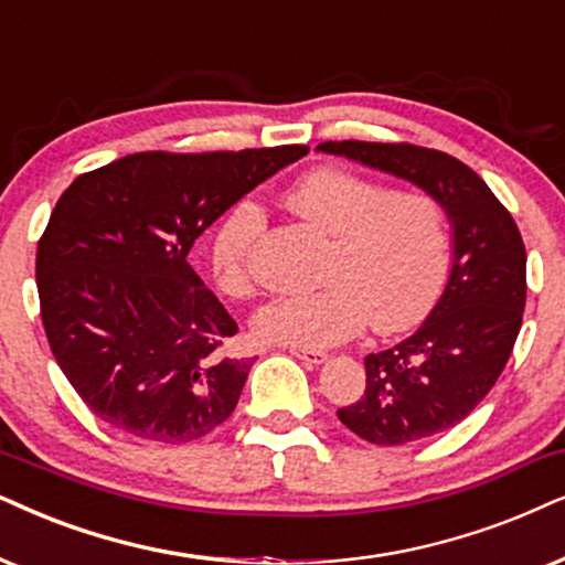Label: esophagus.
I'll list each match as a JSON object with an SVG mask.
<instances>
[{
	"label": "esophagus",
	"mask_w": 565,
	"mask_h": 565,
	"mask_svg": "<svg viewBox=\"0 0 565 565\" xmlns=\"http://www.w3.org/2000/svg\"><path fill=\"white\" fill-rule=\"evenodd\" d=\"M291 354H295L297 360H302L305 365H310V367L323 365V362L328 360L326 352H316V349H291Z\"/></svg>",
	"instance_id": "obj_1"
}]
</instances>
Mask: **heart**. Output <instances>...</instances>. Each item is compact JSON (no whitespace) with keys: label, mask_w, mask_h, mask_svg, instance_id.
Here are the masks:
<instances>
[{"label":"heart","mask_w":565,"mask_h":565,"mask_svg":"<svg viewBox=\"0 0 565 565\" xmlns=\"http://www.w3.org/2000/svg\"><path fill=\"white\" fill-rule=\"evenodd\" d=\"M284 205L326 234L323 287L260 307L253 331L266 344L320 349L360 333H398L430 310L451 255L446 209L425 190H391L356 171L323 167L284 192ZM266 213L242 200L221 218L211 242L218 287L234 299L258 289L253 253Z\"/></svg>","instance_id":"heart-1"}]
</instances>
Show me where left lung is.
I'll return each instance as SVG.
<instances>
[{
    "instance_id": "8db88e82",
    "label": "left lung",
    "mask_w": 565,
    "mask_h": 565,
    "mask_svg": "<svg viewBox=\"0 0 565 565\" xmlns=\"http://www.w3.org/2000/svg\"><path fill=\"white\" fill-rule=\"evenodd\" d=\"M318 151L381 169L440 200L454 263L430 316L402 344L367 354V388L339 419L375 446H404L459 425L501 377L526 302L516 221L482 177L454 156L412 142H320Z\"/></svg>"
}]
</instances>
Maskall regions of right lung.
<instances>
[{
	"instance_id": "obj_1",
	"label": "right lung",
	"mask_w": 565,
	"mask_h": 565,
	"mask_svg": "<svg viewBox=\"0 0 565 565\" xmlns=\"http://www.w3.org/2000/svg\"><path fill=\"white\" fill-rule=\"evenodd\" d=\"M307 146L148 151L81 174L35 253L41 320L56 365L88 409L142 440L190 443L234 412L253 360L190 266L195 239Z\"/></svg>"
}]
</instances>
